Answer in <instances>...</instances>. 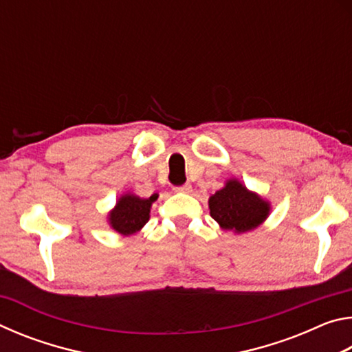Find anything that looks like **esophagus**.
<instances>
[{
	"label": "esophagus",
	"instance_id": "34e87169",
	"mask_svg": "<svg viewBox=\"0 0 352 352\" xmlns=\"http://www.w3.org/2000/svg\"><path fill=\"white\" fill-rule=\"evenodd\" d=\"M175 190H177V192L189 194V192H192V186H190L189 183H186V184H182V186H177V188H175Z\"/></svg>",
	"mask_w": 352,
	"mask_h": 352
}]
</instances>
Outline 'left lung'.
<instances>
[{
  "label": "left lung",
  "mask_w": 352,
  "mask_h": 352,
  "mask_svg": "<svg viewBox=\"0 0 352 352\" xmlns=\"http://www.w3.org/2000/svg\"><path fill=\"white\" fill-rule=\"evenodd\" d=\"M210 214L220 228L245 233L254 230L269 217L270 204L243 184L231 178L225 186L210 197Z\"/></svg>",
  "instance_id": "8db88e82"
}]
</instances>
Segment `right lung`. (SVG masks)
<instances>
[{
    "label": "right lung",
    "mask_w": 352,
    "mask_h": 352,
    "mask_svg": "<svg viewBox=\"0 0 352 352\" xmlns=\"http://www.w3.org/2000/svg\"><path fill=\"white\" fill-rule=\"evenodd\" d=\"M158 199V194H152L148 199H141L135 194H124L116 201V206L109 214V223L116 233L130 236L148 222L151 206Z\"/></svg>",
    "instance_id": "1"
}]
</instances>
